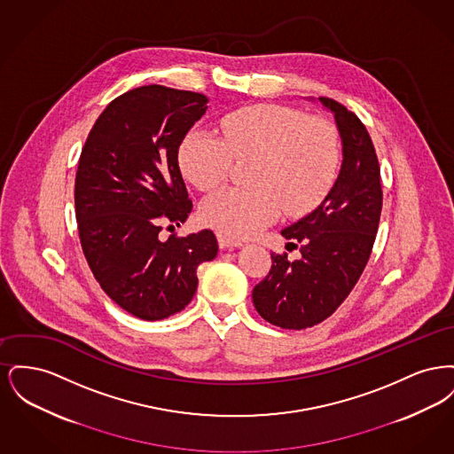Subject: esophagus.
<instances>
[{"mask_svg": "<svg viewBox=\"0 0 454 454\" xmlns=\"http://www.w3.org/2000/svg\"><path fill=\"white\" fill-rule=\"evenodd\" d=\"M217 243L221 248H238L243 245L237 238L226 237V235H217Z\"/></svg>", "mask_w": 454, "mask_h": 454, "instance_id": "obj_1", "label": "esophagus"}]
</instances>
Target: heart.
I'll return each mask as SVG.
<instances>
[{
	"mask_svg": "<svg viewBox=\"0 0 454 454\" xmlns=\"http://www.w3.org/2000/svg\"><path fill=\"white\" fill-rule=\"evenodd\" d=\"M335 129L296 108L259 104L221 117L219 136L191 129L178 163L185 178L207 192L221 185L233 160H252L250 187H230L211 195L202 221L228 237H250L281 216L304 215L330 191L339 168Z\"/></svg>",
	"mask_w": 454,
	"mask_h": 454,
	"instance_id": "b5f03b06",
	"label": "heart"
}]
</instances>
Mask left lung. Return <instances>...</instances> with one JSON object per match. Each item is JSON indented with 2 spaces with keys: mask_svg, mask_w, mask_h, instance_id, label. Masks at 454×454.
I'll list each match as a JSON object with an SVG mask.
<instances>
[{
  "mask_svg": "<svg viewBox=\"0 0 454 454\" xmlns=\"http://www.w3.org/2000/svg\"><path fill=\"white\" fill-rule=\"evenodd\" d=\"M320 102L335 117L342 139L340 173L324 202L282 230L301 257L270 254L269 274L252 298L269 324L302 330L322 324L354 289L371 255L383 207L380 163L371 136L359 117L333 98Z\"/></svg>",
  "mask_w": 454,
  "mask_h": 454,
  "instance_id": "8db88e82",
  "label": "left lung"
}]
</instances>
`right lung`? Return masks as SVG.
Segmentation results:
<instances>
[{
	"mask_svg": "<svg viewBox=\"0 0 454 454\" xmlns=\"http://www.w3.org/2000/svg\"><path fill=\"white\" fill-rule=\"evenodd\" d=\"M206 104L187 90H129L98 115L80 154L74 207L85 259L108 298L146 322L192 301L199 263L217 255L211 230L158 237L192 211L178 146Z\"/></svg>",
	"mask_w": 454,
	"mask_h": 454,
	"instance_id": "1",
	"label": "right lung"
}]
</instances>
